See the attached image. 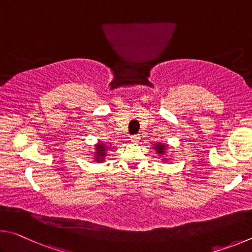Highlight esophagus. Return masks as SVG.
Wrapping results in <instances>:
<instances>
[{
  "label": "esophagus",
  "instance_id": "1",
  "mask_svg": "<svg viewBox=\"0 0 252 252\" xmlns=\"http://www.w3.org/2000/svg\"><path fill=\"white\" fill-rule=\"evenodd\" d=\"M140 139V136L137 134V135H133L130 136V140L131 142H138V140Z\"/></svg>",
  "mask_w": 252,
  "mask_h": 252
}]
</instances>
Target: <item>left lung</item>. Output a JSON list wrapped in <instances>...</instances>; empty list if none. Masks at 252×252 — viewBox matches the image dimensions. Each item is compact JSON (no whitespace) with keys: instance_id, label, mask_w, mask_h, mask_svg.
Segmentation results:
<instances>
[{"instance_id":"obj_1","label":"left lung","mask_w":252,"mask_h":252,"mask_svg":"<svg viewBox=\"0 0 252 252\" xmlns=\"http://www.w3.org/2000/svg\"><path fill=\"white\" fill-rule=\"evenodd\" d=\"M156 148H157V152H158V154H164V151H165V145H157Z\"/></svg>"}]
</instances>
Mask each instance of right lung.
Wrapping results in <instances>:
<instances>
[{
  "mask_svg": "<svg viewBox=\"0 0 252 252\" xmlns=\"http://www.w3.org/2000/svg\"><path fill=\"white\" fill-rule=\"evenodd\" d=\"M105 146L103 144H98V146L96 147V151H97V160H100L103 159V157L105 156Z\"/></svg>",
  "mask_w": 252,
  "mask_h": 252,
  "instance_id": "1",
  "label": "right lung"
}]
</instances>
